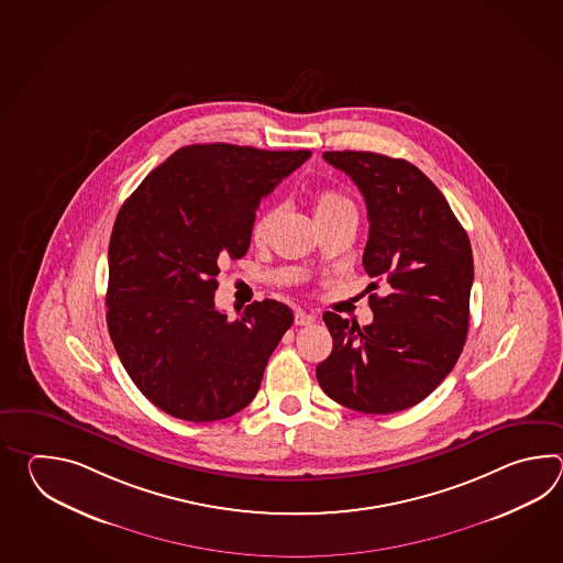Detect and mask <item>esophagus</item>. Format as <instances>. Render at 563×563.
I'll list each match as a JSON object with an SVG mask.
<instances>
[{
	"label": "esophagus",
	"mask_w": 563,
	"mask_h": 563,
	"mask_svg": "<svg viewBox=\"0 0 563 563\" xmlns=\"http://www.w3.org/2000/svg\"><path fill=\"white\" fill-rule=\"evenodd\" d=\"M313 322H316V316H313V313H308V311L303 310L296 311V323H298V325H311Z\"/></svg>",
	"instance_id": "1"
}]
</instances>
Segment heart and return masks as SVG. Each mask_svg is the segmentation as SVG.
<instances>
[{
  "mask_svg": "<svg viewBox=\"0 0 563 563\" xmlns=\"http://www.w3.org/2000/svg\"><path fill=\"white\" fill-rule=\"evenodd\" d=\"M311 203H313L316 221H325V219H334V217L342 216H358L354 201L344 192L335 191V189H322V191L316 192ZM276 217L277 209H274V207L264 209L260 216L255 217L252 228V240L255 243H264L267 240L269 231L274 228Z\"/></svg>",
  "mask_w": 563,
  "mask_h": 563,
  "instance_id": "heart-1",
  "label": "heart"
}]
</instances>
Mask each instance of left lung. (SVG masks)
Here are the masks:
<instances>
[{
  "label": "left lung",
  "mask_w": 563,
  "mask_h": 563,
  "mask_svg": "<svg viewBox=\"0 0 563 563\" xmlns=\"http://www.w3.org/2000/svg\"><path fill=\"white\" fill-rule=\"evenodd\" d=\"M323 158L358 185L371 221L362 264L388 294H372L374 322L364 328L323 313L334 347L316 376L338 405L393 415L431 395L463 352L471 241L443 192L405 158L362 151H330Z\"/></svg>",
  "instance_id": "obj_1"
}]
</instances>
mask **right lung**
Here are the masks:
<instances>
[{
    "mask_svg": "<svg viewBox=\"0 0 563 563\" xmlns=\"http://www.w3.org/2000/svg\"><path fill=\"white\" fill-rule=\"evenodd\" d=\"M310 151L183 146L120 207L108 245L107 323L124 371L155 407L191 422L252 402L294 323L286 303L216 308L219 267L241 260L260 201Z\"/></svg>",
    "mask_w": 563,
    "mask_h": 563,
    "instance_id": "add662e5",
    "label": "right lung"
}]
</instances>
